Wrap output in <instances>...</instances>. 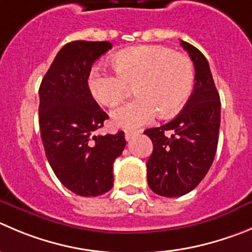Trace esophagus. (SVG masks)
<instances>
[{
    "label": "esophagus",
    "instance_id": "esophagus-1",
    "mask_svg": "<svg viewBox=\"0 0 252 252\" xmlns=\"http://www.w3.org/2000/svg\"><path fill=\"white\" fill-rule=\"evenodd\" d=\"M141 131H133V130H127V131H125V138H126V140L127 141H130L131 138L133 137V136H136V135H138V133H140Z\"/></svg>",
    "mask_w": 252,
    "mask_h": 252
}]
</instances>
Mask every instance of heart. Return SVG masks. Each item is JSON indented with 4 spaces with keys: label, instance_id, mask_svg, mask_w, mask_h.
<instances>
[{
    "label": "heart",
    "instance_id": "b5f03b06",
    "mask_svg": "<svg viewBox=\"0 0 252 252\" xmlns=\"http://www.w3.org/2000/svg\"><path fill=\"white\" fill-rule=\"evenodd\" d=\"M116 76L104 70L89 75L90 93L99 104L115 107L135 85L137 96L112 112L115 125L136 128L159 112L172 117L186 105L193 92L194 65L189 57L163 45H138L111 57Z\"/></svg>",
    "mask_w": 252,
    "mask_h": 252
}]
</instances>
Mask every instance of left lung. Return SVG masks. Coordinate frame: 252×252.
Instances as JSON below:
<instances>
[{"instance_id":"1","label":"left lung","mask_w":252,"mask_h":252,"mask_svg":"<svg viewBox=\"0 0 252 252\" xmlns=\"http://www.w3.org/2000/svg\"><path fill=\"white\" fill-rule=\"evenodd\" d=\"M195 70L193 93L181 114L159 127L147 128L153 143L147 182L156 194L181 196L202 182L214 160L220 128V96L207 58L181 40Z\"/></svg>"}]
</instances>
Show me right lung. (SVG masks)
<instances>
[{
    "label": "right lung",
    "instance_id": "right-lung-1",
    "mask_svg": "<svg viewBox=\"0 0 252 252\" xmlns=\"http://www.w3.org/2000/svg\"><path fill=\"white\" fill-rule=\"evenodd\" d=\"M111 48L109 42L68 43L39 86V128L47 159L62 184L81 196L101 195L112 188V166L126 146L124 131L95 133L109 116L88 85L94 62Z\"/></svg>",
    "mask_w": 252,
    "mask_h": 252
}]
</instances>
